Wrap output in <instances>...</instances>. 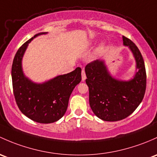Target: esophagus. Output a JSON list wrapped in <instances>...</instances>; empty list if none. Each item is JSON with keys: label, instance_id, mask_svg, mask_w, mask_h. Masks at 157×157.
Listing matches in <instances>:
<instances>
[{"label": "esophagus", "instance_id": "34e87169", "mask_svg": "<svg viewBox=\"0 0 157 157\" xmlns=\"http://www.w3.org/2000/svg\"><path fill=\"white\" fill-rule=\"evenodd\" d=\"M81 75H82V80L84 81V80H86V73H85V71H84V69L82 70Z\"/></svg>", "mask_w": 157, "mask_h": 157}]
</instances>
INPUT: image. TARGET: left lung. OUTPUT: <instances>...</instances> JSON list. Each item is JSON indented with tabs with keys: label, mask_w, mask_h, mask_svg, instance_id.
I'll return each mask as SVG.
<instances>
[{
	"label": "left lung",
	"mask_w": 157,
	"mask_h": 157,
	"mask_svg": "<svg viewBox=\"0 0 157 157\" xmlns=\"http://www.w3.org/2000/svg\"><path fill=\"white\" fill-rule=\"evenodd\" d=\"M123 40L136 62L137 71L132 80L113 78L101 60L90 62L85 67L90 108L105 121H118L132 114L142 101L146 90V70L141 52L131 40L123 36Z\"/></svg>",
	"instance_id": "obj_1"
}]
</instances>
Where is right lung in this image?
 Wrapping results in <instances>:
<instances>
[{"mask_svg":"<svg viewBox=\"0 0 157 157\" xmlns=\"http://www.w3.org/2000/svg\"><path fill=\"white\" fill-rule=\"evenodd\" d=\"M47 32L35 34L22 44L16 52L12 65L13 94L19 110L33 121L51 123L64 116L70 95L74 87L81 81V68L43 83H35L23 74L22 60L29 43L34 37Z\"/></svg>","mask_w":157,"mask_h":157,"instance_id":"right-lung-1","label":"right lung"}]
</instances>
